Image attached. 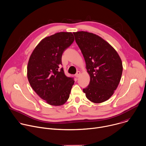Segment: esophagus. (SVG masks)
Wrapping results in <instances>:
<instances>
[{"label":"esophagus","instance_id":"1","mask_svg":"<svg viewBox=\"0 0 146 146\" xmlns=\"http://www.w3.org/2000/svg\"><path fill=\"white\" fill-rule=\"evenodd\" d=\"M80 74H81V72H79V71H78V72L76 73V74H75V77L77 78V77H78L80 76Z\"/></svg>","mask_w":146,"mask_h":146}]
</instances>
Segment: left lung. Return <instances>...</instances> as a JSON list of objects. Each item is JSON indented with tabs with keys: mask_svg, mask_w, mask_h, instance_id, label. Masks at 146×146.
<instances>
[{
	"mask_svg": "<svg viewBox=\"0 0 146 146\" xmlns=\"http://www.w3.org/2000/svg\"><path fill=\"white\" fill-rule=\"evenodd\" d=\"M73 34L90 76L89 84L83 92L93 103L106 102L120 82L123 72L121 60L114 48L100 36L83 31Z\"/></svg>",
	"mask_w": 146,
	"mask_h": 146,
	"instance_id": "obj_1",
	"label": "left lung"
}]
</instances>
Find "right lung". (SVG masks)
<instances>
[{
  "mask_svg": "<svg viewBox=\"0 0 146 146\" xmlns=\"http://www.w3.org/2000/svg\"><path fill=\"white\" fill-rule=\"evenodd\" d=\"M72 33L60 32L43 39L34 48L27 65L29 83L41 99L52 106L63 105L74 81L67 77L62 65L64 51L73 42Z\"/></svg>",
  "mask_w": 146,
  "mask_h": 146,
  "instance_id": "right-lung-1",
  "label": "right lung"
}]
</instances>
